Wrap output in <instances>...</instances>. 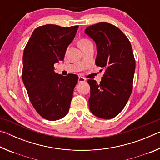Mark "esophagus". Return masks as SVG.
I'll list each match as a JSON object with an SVG mask.
<instances>
[{
	"instance_id": "34e87169",
	"label": "esophagus",
	"mask_w": 160,
	"mask_h": 160,
	"mask_svg": "<svg viewBox=\"0 0 160 160\" xmlns=\"http://www.w3.org/2000/svg\"><path fill=\"white\" fill-rule=\"evenodd\" d=\"M86 80V79L85 78L83 77H81V76H79V78H78V82L80 83V82H85V81Z\"/></svg>"
}]
</instances>
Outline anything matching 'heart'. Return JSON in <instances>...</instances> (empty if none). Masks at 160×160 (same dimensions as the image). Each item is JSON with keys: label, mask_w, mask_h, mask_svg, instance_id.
Returning a JSON list of instances; mask_svg holds the SVG:
<instances>
[{"label": "heart", "mask_w": 160, "mask_h": 160, "mask_svg": "<svg viewBox=\"0 0 160 160\" xmlns=\"http://www.w3.org/2000/svg\"><path fill=\"white\" fill-rule=\"evenodd\" d=\"M90 44H92V42L90 39H86V38L81 39L79 42V46L81 48L85 47H87V46H88Z\"/></svg>", "instance_id": "1"}]
</instances>
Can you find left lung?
<instances>
[{
  "label": "left lung",
  "mask_w": 160,
  "mask_h": 160,
  "mask_svg": "<svg viewBox=\"0 0 160 160\" xmlns=\"http://www.w3.org/2000/svg\"><path fill=\"white\" fill-rule=\"evenodd\" d=\"M85 32L97 44L96 65L104 69L99 84L88 80L89 107L97 117L114 118L125 107L132 92L135 60L131 44L122 31L110 23L89 26Z\"/></svg>",
  "instance_id": "8db88e82"
}]
</instances>
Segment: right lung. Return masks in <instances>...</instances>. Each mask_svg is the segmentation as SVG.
I'll list each match as a JSON object with an SVG mask.
<instances>
[{
	"label": "right lung",
	"instance_id": "add662e5",
	"mask_svg": "<svg viewBox=\"0 0 160 160\" xmlns=\"http://www.w3.org/2000/svg\"><path fill=\"white\" fill-rule=\"evenodd\" d=\"M78 26L45 25L34 29L24 49L22 81L37 112L48 121L68 113L78 76L54 72L53 65L63 61Z\"/></svg>",
	"mask_w": 160,
	"mask_h": 160
}]
</instances>
